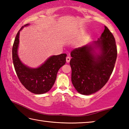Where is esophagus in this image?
Masks as SVG:
<instances>
[{"label": "esophagus", "mask_w": 129, "mask_h": 129, "mask_svg": "<svg viewBox=\"0 0 129 129\" xmlns=\"http://www.w3.org/2000/svg\"><path fill=\"white\" fill-rule=\"evenodd\" d=\"M70 60H71V57H66V61H67V62H69V61H70Z\"/></svg>", "instance_id": "obj_1"}]
</instances>
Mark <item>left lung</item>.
I'll return each mask as SVG.
<instances>
[{"instance_id":"obj_1","label":"left lung","mask_w":129,"mask_h":129,"mask_svg":"<svg viewBox=\"0 0 129 129\" xmlns=\"http://www.w3.org/2000/svg\"><path fill=\"white\" fill-rule=\"evenodd\" d=\"M101 49L100 54L93 53L92 45L74 49L70 65L72 82L78 93L89 95L101 89L114 69L117 56L114 37L108 27L97 41L94 43Z\"/></svg>"}]
</instances>
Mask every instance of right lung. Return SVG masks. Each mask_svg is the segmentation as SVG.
<instances>
[{
    "label": "right lung",
    "mask_w": 129,
    "mask_h": 129,
    "mask_svg": "<svg viewBox=\"0 0 129 129\" xmlns=\"http://www.w3.org/2000/svg\"><path fill=\"white\" fill-rule=\"evenodd\" d=\"M23 28L17 32L12 47V61L15 71L20 81L28 90L37 94L45 93L53 86L58 71L66 62L67 54L52 56L38 68L26 67L21 62L17 53L19 33Z\"/></svg>",
    "instance_id": "obj_1"
}]
</instances>
